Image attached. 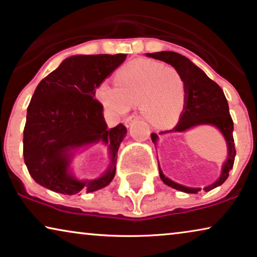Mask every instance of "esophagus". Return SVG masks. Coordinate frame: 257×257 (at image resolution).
Wrapping results in <instances>:
<instances>
[{
    "label": "esophagus",
    "mask_w": 257,
    "mask_h": 257,
    "mask_svg": "<svg viewBox=\"0 0 257 257\" xmlns=\"http://www.w3.org/2000/svg\"><path fill=\"white\" fill-rule=\"evenodd\" d=\"M137 119H138V117H137V115H135V114H132V115H130V117H127L125 119V126L126 127H130V126H131L133 122H135Z\"/></svg>",
    "instance_id": "obj_1"
}]
</instances>
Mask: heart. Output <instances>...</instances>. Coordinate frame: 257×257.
I'll use <instances>...</instances> for the list:
<instances>
[{
  "label": "heart",
  "mask_w": 257,
  "mask_h": 257,
  "mask_svg": "<svg viewBox=\"0 0 257 257\" xmlns=\"http://www.w3.org/2000/svg\"><path fill=\"white\" fill-rule=\"evenodd\" d=\"M113 82L115 87L103 82L96 89L97 99L113 115L127 113L131 106L138 105L147 121L164 125L184 108L185 80L173 66L136 59L115 70Z\"/></svg>",
  "instance_id": "1"
}]
</instances>
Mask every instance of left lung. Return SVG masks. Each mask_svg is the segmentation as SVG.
<instances>
[{
  "mask_svg": "<svg viewBox=\"0 0 257 257\" xmlns=\"http://www.w3.org/2000/svg\"><path fill=\"white\" fill-rule=\"evenodd\" d=\"M147 56L154 59L166 62L167 64H171L173 68L177 69L181 73L186 86L185 106L181 117L179 119V122L173 130L161 132L160 135L173 131L185 132L199 125H212L219 128L224 139H226L228 158L226 163L223 164L220 178L214 184L203 188L206 192L212 191L217 186L222 185L227 180V178L229 177V172L233 168L235 156H236L233 138L234 122L230 117L229 106H228L226 96H224L222 89L214 80L210 79L201 69L193 64L185 56L173 51L153 52V54H147ZM151 138H152V142L156 145L158 136L156 133H152ZM159 174L161 180L165 184L172 188L178 189V191L193 193V194L200 191V188L186 187V186L172 181L171 179L165 177L160 167Z\"/></svg>",
  "mask_w": 257,
  "mask_h": 257,
  "instance_id": "1",
  "label": "left lung"
}]
</instances>
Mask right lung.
<instances>
[{
	"label": "right lung",
	"mask_w": 257,
	"mask_h": 257,
	"mask_svg": "<svg viewBox=\"0 0 257 257\" xmlns=\"http://www.w3.org/2000/svg\"><path fill=\"white\" fill-rule=\"evenodd\" d=\"M126 56H71L38 84L23 131L24 163L37 184L72 195L103 188L114 178L117 152L127 131L122 124L107 128L94 94ZM98 141L109 145L111 163L100 178L78 181L68 172L72 151Z\"/></svg>",
	"instance_id": "1"
}]
</instances>
